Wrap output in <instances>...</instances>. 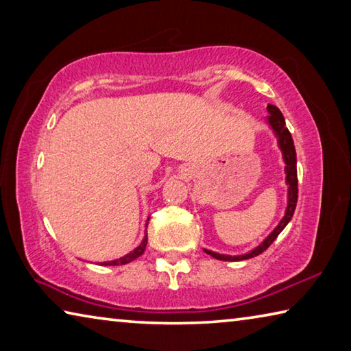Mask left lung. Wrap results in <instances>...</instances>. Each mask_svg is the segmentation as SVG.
<instances>
[{
    "label": "left lung",
    "mask_w": 351,
    "mask_h": 351,
    "mask_svg": "<svg viewBox=\"0 0 351 351\" xmlns=\"http://www.w3.org/2000/svg\"><path fill=\"white\" fill-rule=\"evenodd\" d=\"M268 111L271 114L268 116V122L269 125L274 130L277 138H278V147H280V150L283 153V159H285V164H287V167H285V171H287V184L289 186L288 189V207H287V212H285V217L282 218V221L278 223L277 228L272 230L271 235H268V239H266L263 243H261L260 246H257L251 251L249 254L245 255H235V257H230V255H223V254H217V252H212V251H204L212 255L213 258L217 260H226V261H239V260H247V258H252V257H257L263 251H266L271 245L272 241H274L278 234L282 232L285 229V226L289 223V219L293 218L294 215V210H295V204H297V192H299V189H297V159H295V148H294V141L291 138V133L289 130L287 128V123H285V117L280 112V110L277 108L276 105H268Z\"/></svg>",
    "instance_id": "8db88e82"
}]
</instances>
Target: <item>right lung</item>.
<instances>
[{
  "label": "right lung",
  "mask_w": 351,
  "mask_h": 351,
  "mask_svg": "<svg viewBox=\"0 0 351 351\" xmlns=\"http://www.w3.org/2000/svg\"><path fill=\"white\" fill-rule=\"evenodd\" d=\"M145 246H147V235H145V239L142 240V243L141 245L134 249V251H132L130 254H127L125 257H122V258H119V260H112V261H104L102 265H105V266H117V265H127V263H130V261H133L134 258H138V257H141L142 254H144V251H145Z\"/></svg>",
  "instance_id": "right-lung-1"
}]
</instances>
